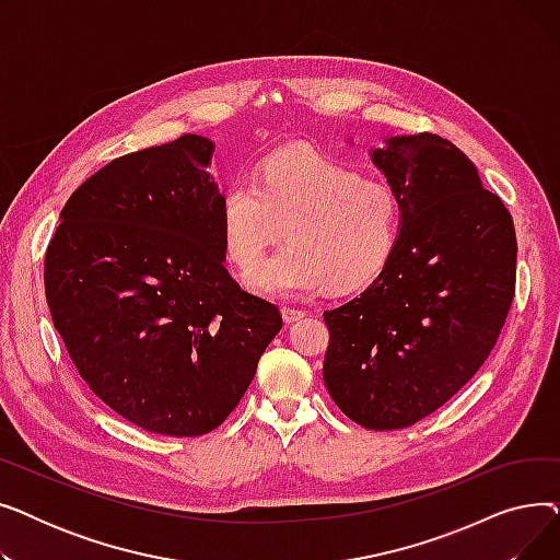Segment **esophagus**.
I'll list each match as a JSON object with an SVG mask.
<instances>
[{
    "instance_id": "obj_1",
    "label": "esophagus",
    "mask_w": 560,
    "mask_h": 560,
    "mask_svg": "<svg viewBox=\"0 0 560 560\" xmlns=\"http://www.w3.org/2000/svg\"><path fill=\"white\" fill-rule=\"evenodd\" d=\"M281 317L285 325H292V322H300L302 317H306V313L300 308H281Z\"/></svg>"
}]
</instances>
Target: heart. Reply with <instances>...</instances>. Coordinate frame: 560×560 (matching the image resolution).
Returning <instances> with one entry per match:
<instances>
[{"label":"heart","mask_w":560,"mask_h":560,"mask_svg":"<svg viewBox=\"0 0 560 560\" xmlns=\"http://www.w3.org/2000/svg\"><path fill=\"white\" fill-rule=\"evenodd\" d=\"M285 226L288 245L245 277L256 295L290 300L327 285L351 292L374 283L397 249L401 203L381 182L308 150L265 159L254 184H229L218 203L224 256L252 270Z\"/></svg>","instance_id":"b5f03b06"}]
</instances>
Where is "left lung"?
I'll return each instance as SVG.
<instances>
[{
  "label": "left lung",
  "mask_w": 560,
  "mask_h": 560,
  "mask_svg": "<svg viewBox=\"0 0 560 560\" xmlns=\"http://www.w3.org/2000/svg\"><path fill=\"white\" fill-rule=\"evenodd\" d=\"M370 159L399 197L401 233L381 277L325 311L322 376L349 420L388 431L431 416L483 365L515 295L517 243L506 206L450 140L390 136Z\"/></svg>",
  "instance_id": "obj_1"
}]
</instances>
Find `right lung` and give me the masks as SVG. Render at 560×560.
Returning a JSON list of instances; mask_svg holds the SVG:
<instances>
[{"instance_id": "add662e5", "label": "right lung", "mask_w": 560, "mask_h": 560, "mask_svg": "<svg viewBox=\"0 0 560 560\" xmlns=\"http://www.w3.org/2000/svg\"><path fill=\"white\" fill-rule=\"evenodd\" d=\"M213 152L188 133L110 161L70 195L45 256L81 378L117 416L176 438L226 420L283 327L224 268Z\"/></svg>"}]
</instances>
